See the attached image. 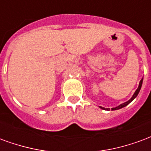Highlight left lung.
<instances>
[{"instance_id": "1", "label": "left lung", "mask_w": 151, "mask_h": 151, "mask_svg": "<svg viewBox=\"0 0 151 151\" xmlns=\"http://www.w3.org/2000/svg\"><path fill=\"white\" fill-rule=\"evenodd\" d=\"M142 80H142H142H140V83H139V86H138V88H137V90L135 91V92H134V95H133V96H132V98L130 99L129 101H127V102H125V103H123V104H120L119 106H117V107L113 108V109H112V110H117V109H122V108L125 107V106H126L127 104H129V103H130V102H131V101H133V100H134V99L135 98L136 96H137V94H138V92H139V91H140V89H141V87H142ZM101 109H104V108H102V107H101Z\"/></svg>"}]
</instances>
